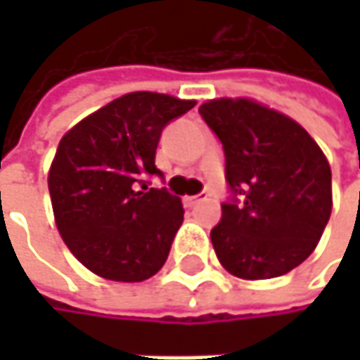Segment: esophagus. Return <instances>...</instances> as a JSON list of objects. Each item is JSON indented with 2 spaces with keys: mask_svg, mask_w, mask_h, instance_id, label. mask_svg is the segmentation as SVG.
Returning <instances> with one entry per match:
<instances>
[{
  "mask_svg": "<svg viewBox=\"0 0 360 360\" xmlns=\"http://www.w3.org/2000/svg\"><path fill=\"white\" fill-rule=\"evenodd\" d=\"M204 200H208V193H206V191H202V193H198V195H185V198H183V204H185L187 208H191V206H195V204H200V202H204Z\"/></svg>",
  "mask_w": 360,
  "mask_h": 360,
  "instance_id": "34e87169",
  "label": "esophagus"
}]
</instances>
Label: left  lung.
Listing matches in <instances>:
<instances>
[{
  "mask_svg": "<svg viewBox=\"0 0 360 360\" xmlns=\"http://www.w3.org/2000/svg\"><path fill=\"white\" fill-rule=\"evenodd\" d=\"M200 116L223 143L227 202L210 240L242 279L290 273L311 256L331 214V169L292 118L250 100H212Z\"/></svg>",
  "mask_w": 360,
  "mask_h": 360,
  "instance_id": "left-lung-1",
  "label": "left lung"
}]
</instances>
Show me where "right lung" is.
<instances>
[{
    "label": "right lung",
    "instance_id": "right-lung-1",
    "mask_svg": "<svg viewBox=\"0 0 360 360\" xmlns=\"http://www.w3.org/2000/svg\"><path fill=\"white\" fill-rule=\"evenodd\" d=\"M195 106L135 91L83 118L49 169L58 231L79 262L112 281H143L162 269L183 223L181 198L148 187L162 129Z\"/></svg>",
    "mask_w": 360,
    "mask_h": 360
}]
</instances>
